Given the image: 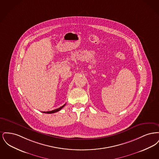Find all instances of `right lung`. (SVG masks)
I'll use <instances>...</instances> for the list:
<instances>
[{"label": "right lung", "mask_w": 159, "mask_h": 159, "mask_svg": "<svg viewBox=\"0 0 159 159\" xmlns=\"http://www.w3.org/2000/svg\"><path fill=\"white\" fill-rule=\"evenodd\" d=\"M66 105V104H64V105H63L62 106H61V107L60 108H57V109H55V110H52V111H43V113H47V114H51V113H56V112H57V111H59L60 110H61L64 106Z\"/></svg>", "instance_id": "right-lung-1"}]
</instances>
